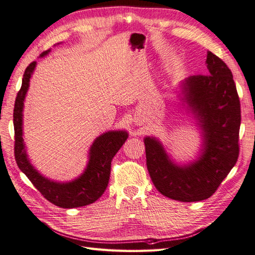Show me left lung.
Here are the masks:
<instances>
[{"instance_id":"8db88e82","label":"left lung","mask_w":255,"mask_h":255,"mask_svg":"<svg viewBox=\"0 0 255 255\" xmlns=\"http://www.w3.org/2000/svg\"><path fill=\"white\" fill-rule=\"evenodd\" d=\"M208 72L192 75L182 85L184 101L202 129L197 160L180 166L155 137H144L146 168L154 186L168 198L197 202L210 198L238 158L241 102L233 74L225 61L208 51Z\"/></svg>"}]
</instances>
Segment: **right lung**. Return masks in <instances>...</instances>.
Wrapping results in <instances>:
<instances>
[{"mask_svg": "<svg viewBox=\"0 0 255 255\" xmlns=\"http://www.w3.org/2000/svg\"><path fill=\"white\" fill-rule=\"evenodd\" d=\"M49 52V50L43 52L40 57L45 56ZM35 67L36 61H33L25 69L22 86L14 102V158L17 165L40 194L54 205L63 208H74L94 203L103 195L109 185L112 159L126 142L128 135L126 130H110L100 135L90 146L86 169L75 180L59 183L44 177L30 164L25 143L23 142V102Z\"/></svg>", "mask_w": 255, "mask_h": 255, "instance_id": "obj_1", "label": "right lung"}]
</instances>
